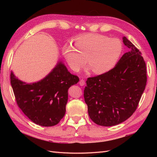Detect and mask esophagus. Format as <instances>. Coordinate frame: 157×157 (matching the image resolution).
<instances>
[{"label": "esophagus", "mask_w": 157, "mask_h": 157, "mask_svg": "<svg viewBox=\"0 0 157 157\" xmlns=\"http://www.w3.org/2000/svg\"><path fill=\"white\" fill-rule=\"evenodd\" d=\"M79 84L80 85V86H84V85H85V81L84 79H80V82H79Z\"/></svg>", "instance_id": "34e87169"}]
</instances>
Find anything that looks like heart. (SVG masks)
<instances>
[{
  "instance_id": "1",
  "label": "heart",
  "mask_w": 157,
  "mask_h": 157,
  "mask_svg": "<svg viewBox=\"0 0 157 157\" xmlns=\"http://www.w3.org/2000/svg\"><path fill=\"white\" fill-rule=\"evenodd\" d=\"M74 44L65 45L63 53L69 67L75 72H78L88 60L94 73H105L115 67L122 51L119 40L97 33L77 36Z\"/></svg>"
}]
</instances>
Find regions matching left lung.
<instances>
[{"mask_svg": "<svg viewBox=\"0 0 157 157\" xmlns=\"http://www.w3.org/2000/svg\"><path fill=\"white\" fill-rule=\"evenodd\" d=\"M130 51L108 72L86 80L84 101L90 118L96 124L112 126L130 117L138 106L147 82L146 64L141 53L123 37Z\"/></svg>", "mask_w": 157, "mask_h": 157, "instance_id": "1", "label": "left lung"}]
</instances>
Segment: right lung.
<instances>
[{"label":"right lung","mask_w":157,"mask_h":157,"mask_svg":"<svg viewBox=\"0 0 157 157\" xmlns=\"http://www.w3.org/2000/svg\"><path fill=\"white\" fill-rule=\"evenodd\" d=\"M79 81L59 61L40 81L27 84L17 78L12 71L10 83L18 107L35 124L42 126L58 124L64 117L68 89Z\"/></svg>","instance_id":"obj_1"}]
</instances>
